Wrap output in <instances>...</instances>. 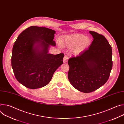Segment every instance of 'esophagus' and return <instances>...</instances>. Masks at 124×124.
I'll return each mask as SVG.
<instances>
[{
	"mask_svg": "<svg viewBox=\"0 0 124 124\" xmlns=\"http://www.w3.org/2000/svg\"><path fill=\"white\" fill-rule=\"evenodd\" d=\"M68 59H69V57L67 55H65L63 58V63H66L68 61Z\"/></svg>",
	"mask_w": 124,
	"mask_h": 124,
	"instance_id": "1",
	"label": "esophagus"
}]
</instances>
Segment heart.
I'll use <instances>...</instances> for the list:
<instances>
[{"label": "heart", "instance_id": "obj_1", "mask_svg": "<svg viewBox=\"0 0 124 124\" xmlns=\"http://www.w3.org/2000/svg\"><path fill=\"white\" fill-rule=\"evenodd\" d=\"M91 39L80 34H75L65 36L60 41L62 46L67 47H73L72 54L75 55L79 54L90 45Z\"/></svg>", "mask_w": 124, "mask_h": 124}]
</instances>
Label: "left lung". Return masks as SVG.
<instances>
[{
	"label": "left lung",
	"instance_id": "left-lung-1",
	"mask_svg": "<svg viewBox=\"0 0 124 124\" xmlns=\"http://www.w3.org/2000/svg\"><path fill=\"white\" fill-rule=\"evenodd\" d=\"M93 41L79 56L68 61V79L78 90L93 92L108 81L112 67V48L108 40L98 33L89 31Z\"/></svg>",
	"mask_w": 124,
	"mask_h": 124
}]
</instances>
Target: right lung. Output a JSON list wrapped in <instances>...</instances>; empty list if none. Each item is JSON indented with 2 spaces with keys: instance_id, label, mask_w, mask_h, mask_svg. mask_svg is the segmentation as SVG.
Instances as JSON below:
<instances>
[{
  "instance_id": "obj_1",
  "label": "right lung",
  "mask_w": 124,
  "mask_h": 124,
  "mask_svg": "<svg viewBox=\"0 0 124 124\" xmlns=\"http://www.w3.org/2000/svg\"><path fill=\"white\" fill-rule=\"evenodd\" d=\"M55 31L43 27L30 26L23 31L13 46L11 64L20 83L29 89L46 86L63 64V54H49L50 46H55Z\"/></svg>"
}]
</instances>
